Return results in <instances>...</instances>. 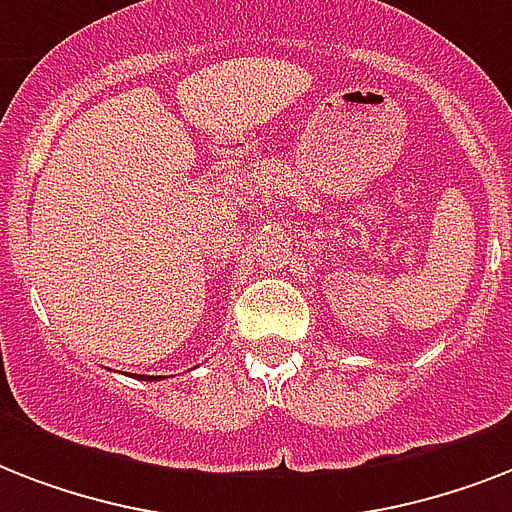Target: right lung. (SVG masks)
<instances>
[{
	"instance_id": "obj_1",
	"label": "right lung",
	"mask_w": 512,
	"mask_h": 512,
	"mask_svg": "<svg viewBox=\"0 0 512 512\" xmlns=\"http://www.w3.org/2000/svg\"><path fill=\"white\" fill-rule=\"evenodd\" d=\"M140 380H146V382H159V380H164V377H154V374H138Z\"/></svg>"
}]
</instances>
